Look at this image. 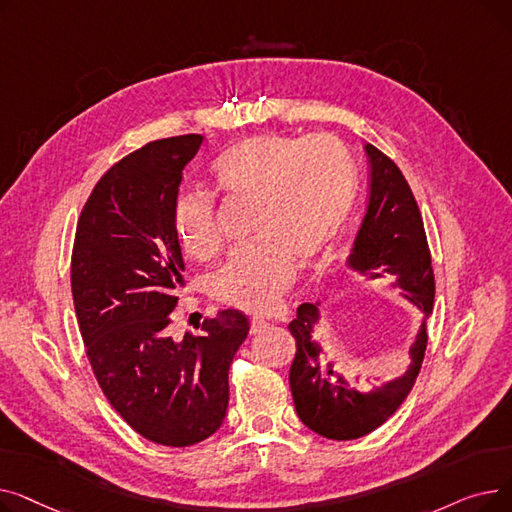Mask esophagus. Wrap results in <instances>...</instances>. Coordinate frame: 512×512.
<instances>
[{
	"mask_svg": "<svg viewBox=\"0 0 512 512\" xmlns=\"http://www.w3.org/2000/svg\"><path fill=\"white\" fill-rule=\"evenodd\" d=\"M267 326H270V324H267V321H265L263 317H253V319H251V334H259V332L265 330Z\"/></svg>",
	"mask_w": 512,
	"mask_h": 512,
	"instance_id": "obj_1",
	"label": "esophagus"
}]
</instances>
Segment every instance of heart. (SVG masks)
<instances>
[{"label": "heart", "instance_id": "obj_1", "mask_svg": "<svg viewBox=\"0 0 512 512\" xmlns=\"http://www.w3.org/2000/svg\"><path fill=\"white\" fill-rule=\"evenodd\" d=\"M213 176L224 195L255 201L253 238L259 240L228 255L211 278V290L236 309L270 311L294 282V261L303 267L319 263L340 236L357 197L353 155L332 134H263L222 153ZM174 230L193 257L218 251L213 195H180Z\"/></svg>", "mask_w": 512, "mask_h": 512}]
</instances>
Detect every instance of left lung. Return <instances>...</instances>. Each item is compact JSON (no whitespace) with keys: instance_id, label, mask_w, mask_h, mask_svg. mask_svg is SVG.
<instances>
[{"instance_id":"obj_1","label":"left lung","mask_w":512,"mask_h":512,"mask_svg":"<svg viewBox=\"0 0 512 512\" xmlns=\"http://www.w3.org/2000/svg\"><path fill=\"white\" fill-rule=\"evenodd\" d=\"M371 161V195L365 220L351 253L353 270L371 276H396L425 315L434 309V267L421 211L407 178L378 147L365 145ZM319 321L317 305L303 303L288 330L297 340L290 365V390L301 421L328 440H357L386 423L415 386L425 355V326L411 344V359L402 378L367 394L348 388L326 365L324 348L313 340Z\"/></svg>"}]
</instances>
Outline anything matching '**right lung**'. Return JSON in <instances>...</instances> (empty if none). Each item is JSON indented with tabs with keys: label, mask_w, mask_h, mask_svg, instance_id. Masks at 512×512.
I'll return each mask as SVG.
<instances>
[{
	"label": "right lung",
	"mask_w": 512,
	"mask_h": 512,
	"mask_svg": "<svg viewBox=\"0 0 512 512\" xmlns=\"http://www.w3.org/2000/svg\"><path fill=\"white\" fill-rule=\"evenodd\" d=\"M201 134L151 141L95 184L76 224L70 284L95 380L145 440L193 446L220 429L228 369L249 334L245 313L205 317L170 336L184 261L174 230L182 170Z\"/></svg>",
	"instance_id": "right-lung-1"
}]
</instances>
